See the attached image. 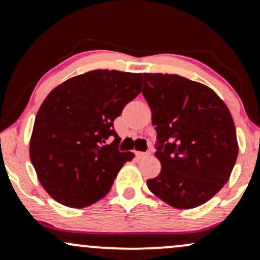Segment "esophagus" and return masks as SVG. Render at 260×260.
I'll return each instance as SVG.
<instances>
[{
  "instance_id": "1",
  "label": "esophagus",
  "mask_w": 260,
  "mask_h": 260,
  "mask_svg": "<svg viewBox=\"0 0 260 260\" xmlns=\"http://www.w3.org/2000/svg\"><path fill=\"white\" fill-rule=\"evenodd\" d=\"M136 155H137L138 158H146V157H149L151 155V153L149 152H136Z\"/></svg>"
}]
</instances>
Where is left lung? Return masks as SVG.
<instances>
[{"label":"left lung","instance_id":"obj_1","mask_svg":"<svg viewBox=\"0 0 260 260\" xmlns=\"http://www.w3.org/2000/svg\"><path fill=\"white\" fill-rule=\"evenodd\" d=\"M162 169L148 189L177 209L207 203L228 182L238 157L233 117L212 88L178 75L144 73Z\"/></svg>","mask_w":260,"mask_h":260}]
</instances>
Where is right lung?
<instances>
[{"instance_id":"1","label":"right lung","mask_w":260,"mask_h":260,"mask_svg":"<svg viewBox=\"0 0 260 260\" xmlns=\"http://www.w3.org/2000/svg\"><path fill=\"white\" fill-rule=\"evenodd\" d=\"M142 73L93 70L62 82L48 93L35 119L29 158L54 201L84 208L111 190L119 169L135 158L119 152L113 122L141 93ZM114 137L112 144L107 139Z\"/></svg>"}]
</instances>
